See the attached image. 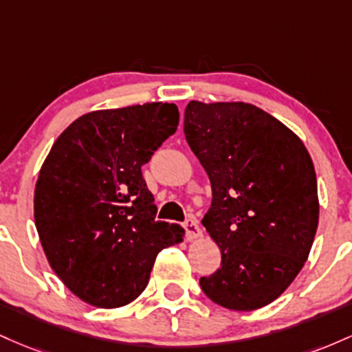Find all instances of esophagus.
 Listing matches in <instances>:
<instances>
[{
	"label": "esophagus",
	"instance_id": "1",
	"mask_svg": "<svg viewBox=\"0 0 352 352\" xmlns=\"http://www.w3.org/2000/svg\"><path fill=\"white\" fill-rule=\"evenodd\" d=\"M184 229H186V238L189 241L197 239V238H201V236H203V231H201V228L197 226V223L192 218L188 219L186 223H184Z\"/></svg>",
	"mask_w": 352,
	"mask_h": 352
}]
</instances>
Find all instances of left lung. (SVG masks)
I'll return each mask as SVG.
<instances>
[{
	"label": "left lung",
	"instance_id": "obj_1",
	"mask_svg": "<svg viewBox=\"0 0 352 352\" xmlns=\"http://www.w3.org/2000/svg\"><path fill=\"white\" fill-rule=\"evenodd\" d=\"M184 134L211 181L203 224L221 250V267L199 279L201 289L231 311L267 306L291 286L313 248V160L298 134L250 102L189 101Z\"/></svg>",
	"mask_w": 352,
	"mask_h": 352
}]
</instances>
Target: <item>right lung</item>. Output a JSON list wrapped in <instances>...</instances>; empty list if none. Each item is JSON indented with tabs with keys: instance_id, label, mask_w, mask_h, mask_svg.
Here are the masks:
<instances>
[{
	"instance_id": "1",
	"label": "right lung",
	"mask_w": 352,
	"mask_h": 352,
	"mask_svg": "<svg viewBox=\"0 0 352 352\" xmlns=\"http://www.w3.org/2000/svg\"><path fill=\"white\" fill-rule=\"evenodd\" d=\"M169 102L98 109L54 141L34 188V224L51 270L94 307L126 306L148 286L156 256L183 243L179 224L155 221L141 166L176 131Z\"/></svg>"
}]
</instances>
